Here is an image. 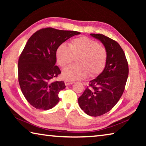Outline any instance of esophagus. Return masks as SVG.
I'll return each mask as SVG.
<instances>
[{
  "label": "esophagus",
  "instance_id": "34e87169",
  "mask_svg": "<svg viewBox=\"0 0 146 146\" xmlns=\"http://www.w3.org/2000/svg\"><path fill=\"white\" fill-rule=\"evenodd\" d=\"M64 82H65V84L66 86H68V85H70V84H72L75 83V81L73 80H66L64 81Z\"/></svg>",
  "mask_w": 146,
  "mask_h": 146
}]
</instances>
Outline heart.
Wrapping results in <instances>:
<instances>
[{"mask_svg": "<svg viewBox=\"0 0 146 146\" xmlns=\"http://www.w3.org/2000/svg\"><path fill=\"white\" fill-rule=\"evenodd\" d=\"M69 46L60 44L55 53L57 63L62 68L68 66L75 58L78 57V64L68 66L63 71L64 78L70 80H79L85 78L88 73L90 76H95L102 72L108 58L105 47L86 36L73 39Z\"/></svg>", "mask_w": 146, "mask_h": 146, "instance_id": "b5f03b06", "label": "heart"}]
</instances>
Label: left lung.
Masks as SVG:
<instances>
[{
    "instance_id": "obj_1",
    "label": "left lung",
    "mask_w": 146,
    "mask_h": 146,
    "mask_svg": "<svg viewBox=\"0 0 146 146\" xmlns=\"http://www.w3.org/2000/svg\"><path fill=\"white\" fill-rule=\"evenodd\" d=\"M105 46L108 58L104 71L91 80L78 104L86 114L98 117L110 111L122 97L129 74L125 53L117 42L102 34L91 33Z\"/></svg>"
}]
</instances>
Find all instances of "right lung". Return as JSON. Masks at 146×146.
<instances>
[{"label":"right lung","instance_id":"obj_1","mask_svg":"<svg viewBox=\"0 0 146 146\" xmlns=\"http://www.w3.org/2000/svg\"><path fill=\"white\" fill-rule=\"evenodd\" d=\"M79 34L46 28L28 39L19 58L18 80L24 97L35 108L48 110L59 102L58 93L66 86L63 81L53 80L61 73L55 66L56 50L68 38Z\"/></svg>","mask_w":146,"mask_h":146}]
</instances>
